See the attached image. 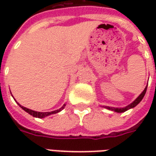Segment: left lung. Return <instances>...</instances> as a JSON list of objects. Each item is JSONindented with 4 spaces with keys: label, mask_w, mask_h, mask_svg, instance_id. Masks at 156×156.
Returning <instances> with one entry per match:
<instances>
[{
    "label": "left lung",
    "mask_w": 156,
    "mask_h": 156,
    "mask_svg": "<svg viewBox=\"0 0 156 156\" xmlns=\"http://www.w3.org/2000/svg\"><path fill=\"white\" fill-rule=\"evenodd\" d=\"M147 86L146 87V88L144 89V90H143V92L141 93V95H139V96H138V97L137 98V99H136V100L132 103V104H130L129 105H128V106H126V108H112V107H105V108L109 109V110H112V111L116 112H124L127 111L128 109L134 108V107H135L136 105H138V104L141 102V100L143 99V97H144V95H145L146 94V91H147Z\"/></svg>",
    "instance_id": "8db88e82"
}]
</instances>
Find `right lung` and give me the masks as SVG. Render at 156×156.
Masks as SVG:
<instances>
[{
    "instance_id": "add662e5",
    "label": "right lung",
    "mask_w": 156,
    "mask_h": 156,
    "mask_svg": "<svg viewBox=\"0 0 156 156\" xmlns=\"http://www.w3.org/2000/svg\"><path fill=\"white\" fill-rule=\"evenodd\" d=\"M18 104L21 107V108H22L23 109V110H24V111H26L27 112H28V113L30 114V115H31V116H34V117H38V118H44V117H45V116H49V115H51V114L57 113V112H61V110H62V109L65 108V106H66V104H64L63 106L61 107V108L57 109V110H56V111L48 112H35V111H33V110H30V109L27 108L22 106V105H20L19 104Z\"/></svg>"
}]
</instances>
